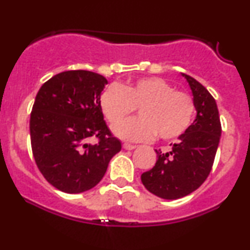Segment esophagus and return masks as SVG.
<instances>
[{
  "mask_svg": "<svg viewBox=\"0 0 250 250\" xmlns=\"http://www.w3.org/2000/svg\"><path fill=\"white\" fill-rule=\"evenodd\" d=\"M135 148H136V146L129 145V143H123V149H125V150H133Z\"/></svg>",
  "mask_w": 250,
  "mask_h": 250,
  "instance_id": "1",
  "label": "esophagus"
}]
</instances>
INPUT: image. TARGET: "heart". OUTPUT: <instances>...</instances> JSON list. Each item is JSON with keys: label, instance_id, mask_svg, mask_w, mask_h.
<instances>
[{"label": "heart", "instance_id": "obj_1", "mask_svg": "<svg viewBox=\"0 0 250 250\" xmlns=\"http://www.w3.org/2000/svg\"><path fill=\"white\" fill-rule=\"evenodd\" d=\"M100 108L110 125H116L139 109L131 119L114 129L125 141H150L156 134L165 141L179 139L190 127L195 115L193 97L177 91L160 77H145L125 85L111 84L100 97Z\"/></svg>", "mask_w": 250, "mask_h": 250}]
</instances>
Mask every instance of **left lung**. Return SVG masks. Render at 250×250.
Here are the masks:
<instances>
[{"instance_id":"8db88e82","label":"left lung","mask_w":250,"mask_h":250,"mask_svg":"<svg viewBox=\"0 0 250 250\" xmlns=\"http://www.w3.org/2000/svg\"><path fill=\"white\" fill-rule=\"evenodd\" d=\"M182 76L193 93L196 119L170 151L155 150L156 163L141 175L147 190L165 200L187 196L205 182L213 167L221 137L219 109L214 97L191 76Z\"/></svg>"}]
</instances>
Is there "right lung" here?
<instances>
[{"mask_svg": "<svg viewBox=\"0 0 250 250\" xmlns=\"http://www.w3.org/2000/svg\"><path fill=\"white\" fill-rule=\"evenodd\" d=\"M107 83L93 71L69 70L51 77L37 93L30 114L31 149L40 171L59 190L79 194L94 188L121 150L100 108ZM90 137L99 143L88 144Z\"/></svg>", "mask_w": 250, "mask_h": 250, "instance_id": "right-lung-1", "label": "right lung"}]
</instances>
